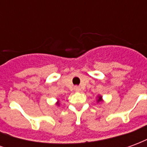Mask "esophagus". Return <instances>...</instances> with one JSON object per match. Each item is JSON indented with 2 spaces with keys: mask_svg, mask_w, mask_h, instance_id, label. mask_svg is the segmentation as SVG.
I'll return each instance as SVG.
<instances>
[{
  "mask_svg": "<svg viewBox=\"0 0 147 147\" xmlns=\"http://www.w3.org/2000/svg\"><path fill=\"white\" fill-rule=\"evenodd\" d=\"M74 90H75L76 92H79V91H80V90H81V89H80V87L79 86H74Z\"/></svg>",
  "mask_w": 147,
  "mask_h": 147,
  "instance_id": "1",
  "label": "esophagus"
}]
</instances>
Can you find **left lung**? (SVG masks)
<instances>
[{
	"instance_id": "1",
	"label": "left lung",
	"mask_w": 147,
	"mask_h": 147,
	"mask_svg": "<svg viewBox=\"0 0 147 147\" xmlns=\"http://www.w3.org/2000/svg\"><path fill=\"white\" fill-rule=\"evenodd\" d=\"M98 101H100V99H98Z\"/></svg>"
}]
</instances>
